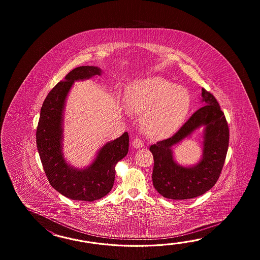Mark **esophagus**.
I'll return each mask as SVG.
<instances>
[{
    "mask_svg": "<svg viewBox=\"0 0 260 260\" xmlns=\"http://www.w3.org/2000/svg\"><path fill=\"white\" fill-rule=\"evenodd\" d=\"M132 146L133 148H135V149H140L143 147L144 143L140 138H136L133 139Z\"/></svg>",
    "mask_w": 260,
    "mask_h": 260,
    "instance_id": "obj_1",
    "label": "esophagus"
}]
</instances>
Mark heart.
Listing matches in <instances>:
<instances>
[{
	"mask_svg": "<svg viewBox=\"0 0 260 260\" xmlns=\"http://www.w3.org/2000/svg\"><path fill=\"white\" fill-rule=\"evenodd\" d=\"M133 111L145 115L142 127L149 137H160L177 129L188 114L190 98L185 89L165 78L136 83L127 95Z\"/></svg>",
	"mask_w": 260,
	"mask_h": 260,
	"instance_id": "b5f03b06",
	"label": "heart"
}]
</instances>
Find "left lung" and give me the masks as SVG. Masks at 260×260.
<instances>
[{
    "label": "left lung",
    "mask_w": 260,
    "mask_h": 260,
    "mask_svg": "<svg viewBox=\"0 0 260 260\" xmlns=\"http://www.w3.org/2000/svg\"><path fill=\"white\" fill-rule=\"evenodd\" d=\"M202 107L173 137L149 147L154 166L152 181L155 189L167 199H192L215 186L226 159L229 126L215 96L202 89ZM203 127V154L192 166L179 165L173 158L172 147Z\"/></svg>",
    "instance_id": "1"
}]
</instances>
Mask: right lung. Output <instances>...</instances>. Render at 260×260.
<instances>
[{"instance_id":"right-lung-1","label":"right lung","mask_w":260,"mask_h":260,"mask_svg":"<svg viewBox=\"0 0 260 260\" xmlns=\"http://www.w3.org/2000/svg\"><path fill=\"white\" fill-rule=\"evenodd\" d=\"M99 67H78L69 72L44 100L36 132L40 158L49 183L55 190L75 201L93 202L109 193L115 179V166L127 154L129 136L109 141L100 148L93 161L77 168L66 160L63 153L64 111L67 99L76 81L101 75Z\"/></svg>"}]
</instances>
